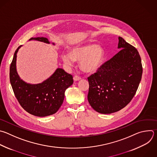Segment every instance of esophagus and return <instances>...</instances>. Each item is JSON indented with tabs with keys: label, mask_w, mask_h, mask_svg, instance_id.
Segmentation results:
<instances>
[{
	"label": "esophagus",
	"mask_w": 157,
	"mask_h": 157,
	"mask_svg": "<svg viewBox=\"0 0 157 157\" xmlns=\"http://www.w3.org/2000/svg\"><path fill=\"white\" fill-rule=\"evenodd\" d=\"M73 79H74L75 81H78L81 80V78L79 76H75L73 77Z\"/></svg>",
	"instance_id": "1"
}]
</instances>
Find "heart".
<instances>
[{
  "label": "heart",
  "mask_w": 157,
  "mask_h": 157,
  "mask_svg": "<svg viewBox=\"0 0 157 157\" xmlns=\"http://www.w3.org/2000/svg\"><path fill=\"white\" fill-rule=\"evenodd\" d=\"M105 57L102 47L93 43L79 45L71 49V53L64 52L62 59L68 66L73 65L75 61H80L81 69L86 73H94L101 66Z\"/></svg>",
  "instance_id": "obj_1"
}]
</instances>
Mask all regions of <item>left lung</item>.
Returning a JSON list of instances; mask_svg holds the SVG:
<instances>
[{
    "mask_svg": "<svg viewBox=\"0 0 157 157\" xmlns=\"http://www.w3.org/2000/svg\"><path fill=\"white\" fill-rule=\"evenodd\" d=\"M118 39V48L121 50L87 78L89 103L102 114L115 113L126 107L142 78V66L137 50L121 37Z\"/></svg>",
    "mask_w": 157,
    "mask_h": 157,
    "instance_id": "obj_1",
    "label": "left lung"
}]
</instances>
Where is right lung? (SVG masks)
Masks as SVG:
<instances>
[{"instance_id":"add662e5","label":"right lung","mask_w":157,"mask_h":157,"mask_svg":"<svg viewBox=\"0 0 157 157\" xmlns=\"http://www.w3.org/2000/svg\"><path fill=\"white\" fill-rule=\"evenodd\" d=\"M35 40L50 44L46 37H32ZM52 44L55 45L54 42ZM20 45L16 50L10 67V81L16 98L29 113L44 117L56 113L62 105L65 92L73 83L72 75L62 68H57L48 79L41 83L29 84L19 76L17 70V55Z\"/></svg>"}]
</instances>
